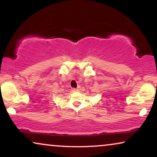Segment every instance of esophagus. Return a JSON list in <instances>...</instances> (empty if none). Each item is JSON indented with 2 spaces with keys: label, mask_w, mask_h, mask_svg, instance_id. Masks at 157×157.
<instances>
[{
  "label": "esophagus",
  "mask_w": 157,
  "mask_h": 157,
  "mask_svg": "<svg viewBox=\"0 0 157 157\" xmlns=\"http://www.w3.org/2000/svg\"><path fill=\"white\" fill-rule=\"evenodd\" d=\"M72 90V91H79L81 90V87L80 86H78V88H73V89H71Z\"/></svg>",
  "instance_id": "obj_1"
}]
</instances>
